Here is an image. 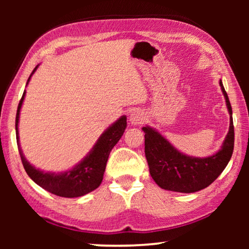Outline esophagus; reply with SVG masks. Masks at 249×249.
Listing matches in <instances>:
<instances>
[{
  "mask_svg": "<svg viewBox=\"0 0 249 249\" xmlns=\"http://www.w3.org/2000/svg\"><path fill=\"white\" fill-rule=\"evenodd\" d=\"M129 121H130V123L134 125L144 123L145 122L144 113H142L141 109H134V111L132 112V114H130V116H129Z\"/></svg>",
  "mask_w": 249,
  "mask_h": 249,
  "instance_id": "obj_1",
  "label": "esophagus"
}]
</instances>
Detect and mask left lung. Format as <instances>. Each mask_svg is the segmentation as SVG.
Wrapping results in <instances>:
<instances>
[{
	"mask_svg": "<svg viewBox=\"0 0 249 249\" xmlns=\"http://www.w3.org/2000/svg\"><path fill=\"white\" fill-rule=\"evenodd\" d=\"M231 115L229 134L222 149L208 158H192L179 153L169 142L153 128L142 127L145 133V156L151 178L165 190L192 193L215 181L229 163L234 150V125L231 107L220 81Z\"/></svg>",
	"mask_w": 249,
	"mask_h": 249,
	"instance_id": "obj_1",
	"label": "left lung"
}]
</instances>
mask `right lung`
Segmentation results:
<instances>
[{"label": "right lung", "mask_w": 249, "mask_h": 249, "mask_svg": "<svg viewBox=\"0 0 249 249\" xmlns=\"http://www.w3.org/2000/svg\"><path fill=\"white\" fill-rule=\"evenodd\" d=\"M36 69L37 67L33 70L32 74L35 72ZM31 77L28 78V81ZM24 96L25 91L18 103V112H16L15 129L16 134H18L16 135V140H18L20 159H22L25 171L31 177V179L34 182H36L41 188L45 189L46 191L62 197H78L99 188V185L103 180V175L105 167H107L108 155L125 132L126 116H122L116 123L107 129V132L101 135L98 142L93 147V149L90 151V154L83 159V161L80 162L78 166H75L73 169L67 172H61V174H49V172H43L36 169L32 165H29V162L24 157L23 151L19 147L18 125L19 111L20 107H22Z\"/></svg>", "instance_id": "obj_1"}]
</instances>
